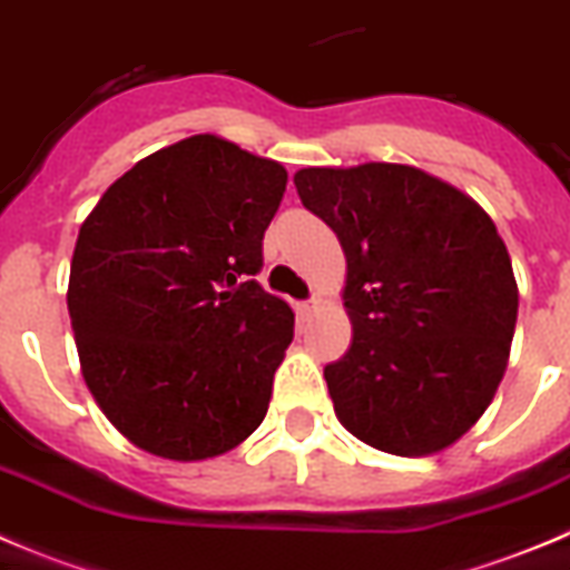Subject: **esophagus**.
I'll use <instances>...</instances> for the list:
<instances>
[{
	"label": "esophagus",
	"mask_w": 570,
	"mask_h": 570,
	"mask_svg": "<svg viewBox=\"0 0 570 570\" xmlns=\"http://www.w3.org/2000/svg\"><path fill=\"white\" fill-rule=\"evenodd\" d=\"M317 312V301H295V315L297 321H309Z\"/></svg>",
	"instance_id": "obj_1"
}]
</instances>
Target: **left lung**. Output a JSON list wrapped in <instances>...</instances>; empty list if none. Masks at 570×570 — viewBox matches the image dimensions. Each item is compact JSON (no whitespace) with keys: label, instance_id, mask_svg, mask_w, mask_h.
I'll use <instances>...</instances> for the list:
<instances>
[{"label":"left lung","instance_id":"8db88e82","mask_svg":"<svg viewBox=\"0 0 570 570\" xmlns=\"http://www.w3.org/2000/svg\"><path fill=\"white\" fill-rule=\"evenodd\" d=\"M297 196L341 240L352 343L323 368L335 414L372 449L423 458L494 400L517 323V281L494 222L406 164L306 167Z\"/></svg>","mask_w":570,"mask_h":570}]
</instances>
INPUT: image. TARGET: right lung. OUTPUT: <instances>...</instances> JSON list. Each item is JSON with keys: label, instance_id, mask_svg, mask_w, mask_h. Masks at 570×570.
<instances>
[{"label": "right lung", "instance_id": "right-lung-1", "mask_svg": "<svg viewBox=\"0 0 570 570\" xmlns=\"http://www.w3.org/2000/svg\"><path fill=\"white\" fill-rule=\"evenodd\" d=\"M284 189L278 161L193 136L141 158L81 224L68 286L81 372L138 449L207 460L264 420L295 335L255 281Z\"/></svg>", "mask_w": 570, "mask_h": 570}]
</instances>
